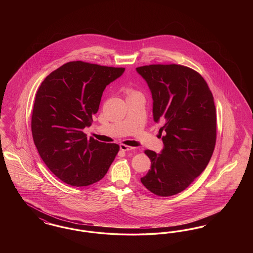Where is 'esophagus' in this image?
I'll list each match as a JSON object with an SVG mask.
<instances>
[{
  "label": "esophagus",
  "instance_id": "obj_1",
  "mask_svg": "<svg viewBox=\"0 0 253 253\" xmlns=\"http://www.w3.org/2000/svg\"><path fill=\"white\" fill-rule=\"evenodd\" d=\"M120 148H121V150L122 152H128V151L132 150V147H130V146H127V145L125 144H121Z\"/></svg>",
  "mask_w": 253,
  "mask_h": 253
}]
</instances>
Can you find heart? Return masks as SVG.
<instances>
[{
	"label": "heart",
	"mask_w": 253,
	"mask_h": 253,
	"mask_svg": "<svg viewBox=\"0 0 253 253\" xmlns=\"http://www.w3.org/2000/svg\"><path fill=\"white\" fill-rule=\"evenodd\" d=\"M127 94H128V96H142V94L140 92H138L132 88L127 89Z\"/></svg>",
	"instance_id": "heart-1"
}]
</instances>
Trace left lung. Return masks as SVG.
Returning a JSON list of instances; mask_svg holds the SVG:
<instances>
[{"instance_id":"obj_1","label":"left lung","mask_w":253,"mask_h":253,"mask_svg":"<svg viewBox=\"0 0 253 253\" xmlns=\"http://www.w3.org/2000/svg\"><path fill=\"white\" fill-rule=\"evenodd\" d=\"M153 96L154 121L164 148L146 150L151 169L141 183L158 196L179 193L209 164L216 142V109L203 77L178 64H151L136 68Z\"/></svg>"}]
</instances>
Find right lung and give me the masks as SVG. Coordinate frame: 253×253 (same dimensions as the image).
Here are the masks:
<instances>
[{
	"label": "right lung",
	"mask_w": 253,
	"mask_h": 253,
	"mask_svg": "<svg viewBox=\"0 0 253 253\" xmlns=\"http://www.w3.org/2000/svg\"><path fill=\"white\" fill-rule=\"evenodd\" d=\"M125 68L70 61L50 73L37 92L31 130L49 169L64 183L89 186L102 179L120 151L115 143L87 139L102 93Z\"/></svg>",
	"instance_id": "1"
}]
</instances>
